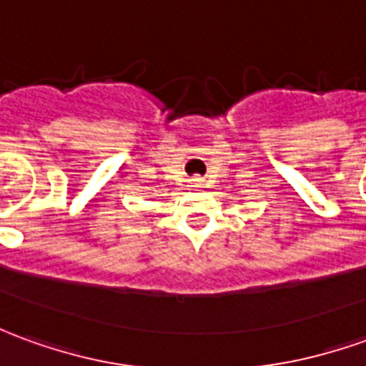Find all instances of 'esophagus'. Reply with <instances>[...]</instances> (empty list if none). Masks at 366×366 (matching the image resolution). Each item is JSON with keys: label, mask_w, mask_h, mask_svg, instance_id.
<instances>
[{"label": "esophagus", "mask_w": 366, "mask_h": 366, "mask_svg": "<svg viewBox=\"0 0 366 366\" xmlns=\"http://www.w3.org/2000/svg\"><path fill=\"white\" fill-rule=\"evenodd\" d=\"M188 182H190L192 186H196V188H198V186H202V184H204V178H202V176H192Z\"/></svg>", "instance_id": "esophagus-1"}]
</instances>
